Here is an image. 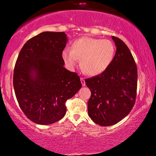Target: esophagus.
Listing matches in <instances>:
<instances>
[{"mask_svg":"<svg viewBox=\"0 0 156 156\" xmlns=\"http://www.w3.org/2000/svg\"><path fill=\"white\" fill-rule=\"evenodd\" d=\"M80 81H81L82 85H83V86H85L86 85L85 80H84V78H83V77H81V78H80Z\"/></svg>","mask_w":156,"mask_h":156,"instance_id":"1","label":"esophagus"}]
</instances>
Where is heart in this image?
<instances>
[{
    "label": "heart",
    "mask_w": 156,
    "mask_h": 156,
    "mask_svg": "<svg viewBox=\"0 0 156 156\" xmlns=\"http://www.w3.org/2000/svg\"><path fill=\"white\" fill-rule=\"evenodd\" d=\"M116 48L112 41L83 37L76 39L71 45V51L64 49L62 58L69 67L76 65L80 60V67L89 76L101 74L112 63Z\"/></svg>",
    "instance_id": "obj_1"
}]
</instances>
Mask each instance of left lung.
I'll use <instances>...</instances> for the list:
<instances>
[{"instance_id":"obj_1","label":"left lung","mask_w":156,"mask_h":156,"mask_svg":"<svg viewBox=\"0 0 156 156\" xmlns=\"http://www.w3.org/2000/svg\"><path fill=\"white\" fill-rule=\"evenodd\" d=\"M112 39L117 50L112 63L101 74L85 79L92 93L89 116L101 126L115 125L124 119L136 98V64L125 42L118 37Z\"/></svg>"}]
</instances>
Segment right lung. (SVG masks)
I'll list each match as a JSON object with an SVG mask.
<instances>
[{"mask_svg": "<svg viewBox=\"0 0 156 156\" xmlns=\"http://www.w3.org/2000/svg\"><path fill=\"white\" fill-rule=\"evenodd\" d=\"M64 32L45 31L28 39L16 61L13 85L21 110L30 120L51 125L67 112L66 101L81 87L80 77L64 67Z\"/></svg>", "mask_w": 156, "mask_h": 156, "instance_id": "1", "label": "right lung"}]
</instances>
